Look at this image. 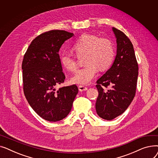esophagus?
<instances>
[{
    "label": "esophagus",
    "instance_id": "obj_1",
    "mask_svg": "<svg viewBox=\"0 0 158 158\" xmlns=\"http://www.w3.org/2000/svg\"><path fill=\"white\" fill-rule=\"evenodd\" d=\"M88 89V87L83 86V85H79V90L80 92H83V91H86Z\"/></svg>",
    "mask_w": 158,
    "mask_h": 158
}]
</instances>
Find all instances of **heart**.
Wrapping results in <instances>:
<instances>
[{
  "label": "heart",
  "mask_w": 158,
  "mask_h": 158,
  "mask_svg": "<svg viewBox=\"0 0 158 158\" xmlns=\"http://www.w3.org/2000/svg\"><path fill=\"white\" fill-rule=\"evenodd\" d=\"M72 51L78 57L86 55L85 67L78 70L71 78L73 83L87 85L93 80L100 70H106L111 65L114 56L113 43L109 39L97 36L84 34L74 43ZM60 60L64 67L70 72L77 69L75 58L66 53H63Z\"/></svg>",
  "instance_id": "1"
}]
</instances>
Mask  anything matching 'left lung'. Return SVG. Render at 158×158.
<instances>
[{"label":"left lung","instance_id":"1","mask_svg":"<svg viewBox=\"0 0 158 158\" xmlns=\"http://www.w3.org/2000/svg\"><path fill=\"white\" fill-rule=\"evenodd\" d=\"M117 49L111 67L97 81L98 92L95 108L101 118L111 120L125 111L135 96L138 65L131 40L124 33L112 28ZM110 85L106 91L102 88Z\"/></svg>","mask_w":158,"mask_h":158}]
</instances>
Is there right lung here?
Here are the masks:
<instances>
[{"instance_id": "right-lung-1", "label": "right lung", "mask_w": 158, "mask_h": 158, "mask_svg": "<svg viewBox=\"0 0 158 158\" xmlns=\"http://www.w3.org/2000/svg\"><path fill=\"white\" fill-rule=\"evenodd\" d=\"M73 36V33L63 30L44 32L32 41L23 56L25 97L33 110L49 122L64 118L78 93L76 85L56 89L65 79L58 53L64 41Z\"/></svg>"}]
</instances>
